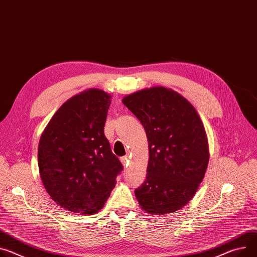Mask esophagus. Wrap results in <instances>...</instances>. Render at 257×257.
Instances as JSON below:
<instances>
[{
    "label": "esophagus",
    "instance_id": "1",
    "mask_svg": "<svg viewBox=\"0 0 257 257\" xmlns=\"http://www.w3.org/2000/svg\"><path fill=\"white\" fill-rule=\"evenodd\" d=\"M120 161H121V163H122V165L123 166H127L128 165V156L127 155H125V156H122L121 159H120Z\"/></svg>",
    "mask_w": 257,
    "mask_h": 257
}]
</instances>
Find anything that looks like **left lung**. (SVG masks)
<instances>
[{"instance_id":"8db88e82","label":"left lung","mask_w":257,"mask_h":257,"mask_svg":"<svg viewBox=\"0 0 257 257\" xmlns=\"http://www.w3.org/2000/svg\"><path fill=\"white\" fill-rule=\"evenodd\" d=\"M148 139L144 183L135 190L141 208L164 215L184 207L204 179L209 162L205 127L194 107L178 92L155 86L123 97Z\"/></svg>"}]
</instances>
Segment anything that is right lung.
I'll return each instance as SVG.
<instances>
[{"label": "right lung", "instance_id": "add662e5", "mask_svg": "<svg viewBox=\"0 0 257 257\" xmlns=\"http://www.w3.org/2000/svg\"><path fill=\"white\" fill-rule=\"evenodd\" d=\"M110 98L96 88L74 95L56 111L39 142L41 180L68 211H100L123 169L104 134Z\"/></svg>", "mask_w": 257, "mask_h": 257}]
</instances>
